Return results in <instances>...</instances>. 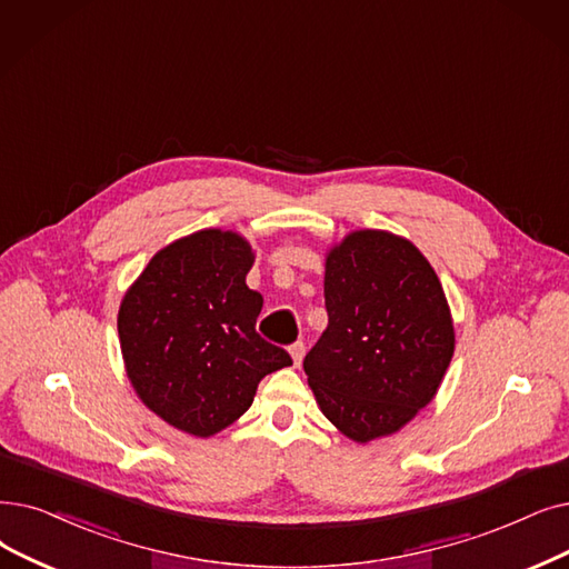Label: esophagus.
<instances>
[{"instance_id":"34e87169","label":"esophagus","mask_w":569,"mask_h":569,"mask_svg":"<svg viewBox=\"0 0 569 569\" xmlns=\"http://www.w3.org/2000/svg\"><path fill=\"white\" fill-rule=\"evenodd\" d=\"M288 351H290L292 365H295V367H300V365H302V358H305V351H307V346H305L302 341H295Z\"/></svg>"}]
</instances>
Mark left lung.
I'll return each instance as SVG.
<instances>
[{
  "mask_svg": "<svg viewBox=\"0 0 569 569\" xmlns=\"http://www.w3.org/2000/svg\"><path fill=\"white\" fill-rule=\"evenodd\" d=\"M328 328L305 358L328 421L367 443L402 430L437 395L456 349L447 295L428 258L386 230L326 253Z\"/></svg>",
  "mask_w": 569,
  "mask_h": 569,
  "instance_id": "8db88e82",
  "label": "left lung"
}]
</instances>
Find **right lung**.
Instances as JSON below:
<instances>
[{
	"label": "right lung",
	"mask_w": 569,
	"mask_h": 569,
	"mask_svg": "<svg viewBox=\"0 0 569 569\" xmlns=\"http://www.w3.org/2000/svg\"><path fill=\"white\" fill-rule=\"evenodd\" d=\"M251 243L200 230L160 249L118 309V337L139 400L192 437L232 426L262 377L292 365L256 332L262 295L246 286Z\"/></svg>",
	"instance_id": "add662e5"
}]
</instances>
